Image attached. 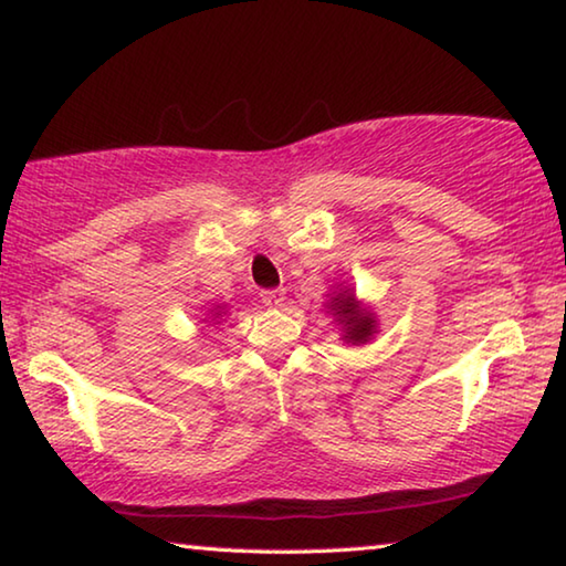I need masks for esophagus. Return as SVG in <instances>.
Returning <instances> with one entry per match:
<instances>
[{"label": "esophagus", "instance_id": "34e87169", "mask_svg": "<svg viewBox=\"0 0 566 566\" xmlns=\"http://www.w3.org/2000/svg\"><path fill=\"white\" fill-rule=\"evenodd\" d=\"M261 298H263L265 305H271V308H277V305H283V301H285V291H283V289L263 291Z\"/></svg>", "mask_w": 566, "mask_h": 566}]
</instances>
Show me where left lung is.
I'll return each mask as SVG.
<instances>
[{
  "label": "left lung",
  "mask_w": 566,
  "mask_h": 566,
  "mask_svg": "<svg viewBox=\"0 0 566 566\" xmlns=\"http://www.w3.org/2000/svg\"><path fill=\"white\" fill-rule=\"evenodd\" d=\"M331 311L344 326V340L346 344H366V340L376 333L374 313L360 308L356 295L350 291H340L336 298H331Z\"/></svg>",
  "instance_id": "1"
}]
</instances>
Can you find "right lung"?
I'll return each mask as SVG.
<instances>
[{"instance_id": "add662e5", "label": "right lung", "mask_w": 566, "mask_h": 566, "mask_svg": "<svg viewBox=\"0 0 566 566\" xmlns=\"http://www.w3.org/2000/svg\"><path fill=\"white\" fill-rule=\"evenodd\" d=\"M218 316H220V313H218Z\"/></svg>"}]
</instances>
